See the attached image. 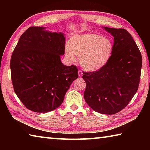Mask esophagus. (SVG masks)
<instances>
[{"label": "esophagus", "instance_id": "esophagus-1", "mask_svg": "<svg viewBox=\"0 0 150 150\" xmlns=\"http://www.w3.org/2000/svg\"><path fill=\"white\" fill-rule=\"evenodd\" d=\"M78 75H79V77H82V75H83V73H82V71H81V70H79L78 71Z\"/></svg>", "mask_w": 150, "mask_h": 150}]
</instances>
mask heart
Returning a JSON list of instances; mask_svg holds the SVG:
<instances>
[{"label": "heart", "instance_id": "1", "mask_svg": "<svg viewBox=\"0 0 150 150\" xmlns=\"http://www.w3.org/2000/svg\"><path fill=\"white\" fill-rule=\"evenodd\" d=\"M113 45L110 40L102 35L88 33L71 38L65 47L68 59L74 62L79 57L82 67L88 71H95L104 67L112 54Z\"/></svg>", "mask_w": 150, "mask_h": 150}]
</instances>
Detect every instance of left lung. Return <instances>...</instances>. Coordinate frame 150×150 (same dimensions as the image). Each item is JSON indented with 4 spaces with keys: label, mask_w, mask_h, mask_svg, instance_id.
I'll list each match as a JSON object with an SVG mask.
<instances>
[{
    "label": "left lung",
    "mask_w": 150,
    "mask_h": 150,
    "mask_svg": "<svg viewBox=\"0 0 150 150\" xmlns=\"http://www.w3.org/2000/svg\"><path fill=\"white\" fill-rule=\"evenodd\" d=\"M114 37L112 54L98 71L83 72L85 102L97 112L114 115L130 102L138 88L142 57L133 38L122 28H104Z\"/></svg>",
    "instance_id": "left-lung-1"
}]
</instances>
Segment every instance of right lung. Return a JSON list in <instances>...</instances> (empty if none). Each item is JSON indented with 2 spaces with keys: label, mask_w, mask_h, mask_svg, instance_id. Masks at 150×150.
Instances as JSON below:
<instances>
[{
  "label": "right lung",
  "mask_w": 150,
  "mask_h": 150,
  "mask_svg": "<svg viewBox=\"0 0 150 150\" xmlns=\"http://www.w3.org/2000/svg\"><path fill=\"white\" fill-rule=\"evenodd\" d=\"M65 38L62 32L32 26L20 36L12 52V85L22 104L35 112H47L62 105L73 81L78 78L75 65H64Z\"/></svg>",
  "instance_id": "1"
}]
</instances>
